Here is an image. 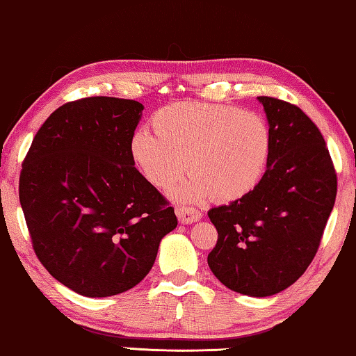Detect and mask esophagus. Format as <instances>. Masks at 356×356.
<instances>
[{
  "mask_svg": "<svg viewBox=\"0 0 356 356\" xmlns=\"http://www.w3.org/2000/svg\"><path fill=\"white\" fill-rule=\"evenodd\" d=\"M176 214H177L179 221L182 224L195 222V221H198V219H202V216H203L202 211H198V209L190 208V207H177Z\"/></svg>",
  "mask_w": 356,
  "mask_h": 356,
  "instance_id": "1",
  "label": "esophagus"
}]
</instances>
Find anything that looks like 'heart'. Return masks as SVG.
Masks as SVG:
<instances>
[{
  "label": "heart",
  "instance_id": "heart-1",
  "mask_svg": "<svg viewBox=\"0 0 356 356\" xmlns=\"http://www.w3.org/2000/svg\"><path fill=\"white\" fill-rule=\"evenodd\" d=\"M154 132H135L130 158L153 187L169 190L192 174L176 198L198 202L213 195L234 202L248 195L266 172L273 132L261 114L216 103L179 102L158 109Z\"/></svg>",
  "mask_w": 356,
  "mask_h": 356
}]
</instances>
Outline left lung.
I'll use <instances>...</instances> for the list:
<instances>
[{
	"label": "left lung",
	"mask_w": 356,
	"mask_h": 356,
	"mask_svg": "<svg viewBox=\"0 0 356 356\" xmlns=\"http://www.w3.org/2000/svg\"><path fill=\"white\" fill-rule=\"evenodd\" d=\"M273 132L268 169L257 187L208 216L218 242L208 254L214 276L234 292L269 297L307 271L337 195V174L312 119L298 106L258 97Z\"/></svg>",
	"instance_id": "obj_1"
}]
</instances>
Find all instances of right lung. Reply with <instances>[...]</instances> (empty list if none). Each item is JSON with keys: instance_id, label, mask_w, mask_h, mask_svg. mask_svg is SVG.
<instances>
[{"instance_id": "obj_1", "label": "right lung", "mask_w": 356, "mask_h": 356, "mask_svg": "<svg viewBox=\"0 0 356 356\" xmlns=\"http://www.w3.org/2000/svg\"><path fill=\"white\" fill-rule=\"evenodd\" d=\"M135 99L88 97L59 106L24 158L19 200L33 252L83 297L126 292L177 226L174 208L130 158Z\"/></svg>"}]
</instances>
